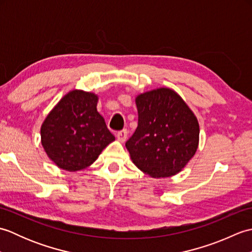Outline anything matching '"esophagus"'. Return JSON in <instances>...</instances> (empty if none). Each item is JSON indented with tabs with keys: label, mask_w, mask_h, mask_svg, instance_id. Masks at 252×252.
<instances>
[{
	"label": "esophagus",
	"mask_w": 252,
	"mask_h": 252,
	"mask_svg": "<svg viewBox=\"0 0 252 252\" xmlns=\"http://www.w3.org/2000/svg\"><path fill=\"white\" fill-rule=\"evenodd\" d=\"M126 136H127V131H126V129H123V130H121V131H119V132H117V138H118V141L121 142V143H123V142H125V141L126 140Z\"/></svg>",
	"instance_id": "esophagus-1"
}]
</instances>
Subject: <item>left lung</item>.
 Returning <instances> with one entry per match:
<instances>
[{"instance_id": "1", "label": "left lung", "mask_w": 252, "mask_h": 252, "mask_svg": "<svg viewBox=\"0 0 252 252\" xmlns=\"http://www.w3.org/2000/svg\"><path fill=\"white\" fill-rule=\"evenodd\" d=\"M138 125L126 143L132 162L155 179L181 172L199 144V123L183 98L169 88L135 97Z\"/></svg>"}]
</instances>
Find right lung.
I'll list each match as a JSON object with an SVG mask.
<instances>
[{"instance_id": "obj_1", "label": "right lung", "mask_w": 252, "mask_h": 252, "mask_svg": "<svg viewBox=\"0 0 252 252\" xmlns=\"http://www.w3.org/2000/svg\"><path fill=\"white\" fill-rule=\"evenodd\" d=\"M98 96L72 90L58 101L41 126V144L53 162L76 172L90 167L115 141L96 106Z\"/></svg>"}]
</instances>
